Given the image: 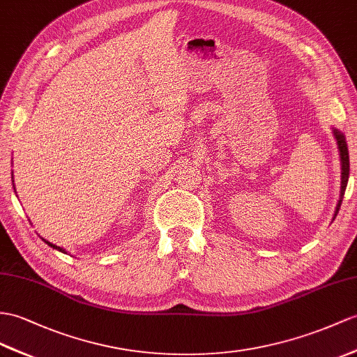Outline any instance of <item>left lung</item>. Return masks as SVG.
<instances>
[{
    "instance_id": "1",
    "label": "left lung",
    "mask_w": 357,
    "mask_h": 357,
    "mask_svg": "<svg viewBox=\"0 0 357 357\" xmlns=\"http://www.w3.org/2000/svg\"><path fill=\"white\" fill-rule=\"evenodd\" d=\"M333 135L336 137V144H337V149H339V158H341V194H339V202L336 206V211H335V216L333 220L336 218V215L339 212V207H341L342 203V198L345 194V188L347 183H349V174H350V158H349V146H347L345 142V137L344 135L339 132V130L333 128Z\"/></svg>"
}]
</instances>
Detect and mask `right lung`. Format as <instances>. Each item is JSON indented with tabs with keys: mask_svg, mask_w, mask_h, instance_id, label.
<instances>
[{
	"mask_svg": "<svg viewBox=\"0 0 357 357\" xmlns=\"http://www.w3.org/2000/svg\"><path fill=\"white\" fill-rule=\"evenodd\" d=\"M42 241H43V242H45V244H48L50 247H53L54 250H59V251H65L63 248H60V247H57V245H53V244H51V242H48V241H45V239H42Z\"/></svg>",
	"mask_w": 357,
	"mask_h": 357,
	"instance_id": "right-lung-1",
	"label": "right lung"
}]
</instances>
